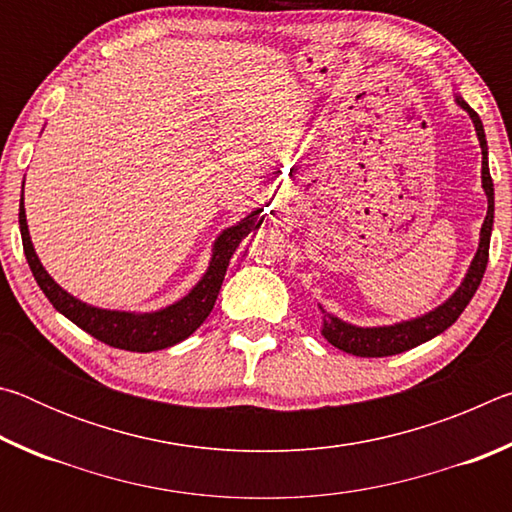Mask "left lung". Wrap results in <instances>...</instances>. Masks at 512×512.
I'll list each match as a JSON object with an SVG mask.
<instances>
[{
	"instance_id": "obj_1",
	"label": "left lung",
	"mask_w": 512,
	"mask_h": 512,
	"mask_svg": "<svg viewBox=\"0 0 512 512\" xmlns=\"http://www.w3.org/2000/svg\"><path fill=\"white\" fill-rule=\"evenodd\" d=\"M456 103L463 110H467V115L472 117L476 135H479L481 153H483L481 183L485 189V196H488V214H485V221L481 225L479 250H476V255L470 264V271H467L463 284L456 289L454 296L420 318L406 320V323H397V325H388V327H354V325L343 323V320H339L332 314H327L323 309V336L334 345V348L350 352L354 357H391V354L406 352L415 348V345L433 339V336L443 334L447 327H452L456 323V318L463 314L465 307L470 305L472 296L483 280L485 266H488V255H490L488 250H490L492 219H495V187H492V178L488 169V144H485L481 119L461 97L456 99Z\"/></svg>"
}]
</instances>
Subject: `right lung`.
I'll return each mask as SVG.
<instances>
[{"instance_id":"obj_1","label":"right lung","mask_w":512,"mask_h":512,"mask_svg":"<svg viewBox=\"0 0 512 512\" xmlns=\"http://www.w3.org/2000/svg\"><path fill=\"white\" fill-rule=\"evenodd\" d=\"M259 212L262 210H255L241 223L223 230L219 239L214 241L212 262L210 268H207V273L203 275V280L198 282L183 300H178L176 305L153 311V314H128V311L97 309L76 300L74 296H69L65 289H60L45 271V266L40 264L36 250H33L27 214H24V198L20 201V232L24 255H27L31 273L36 277L42 293H45L51 305H54L60 314L72 320L74 325L85 329L88 334H92L97 341L112 345V348L131 352H153L171 348V345L185 341L187 336H192L196 329L203 325V320L210 316L216 296H219L221 291L225 271H228L232 253H235L237 246L241 244V239L257 230L264 221V216H259Z\"/></svg>"}]
</instances>
